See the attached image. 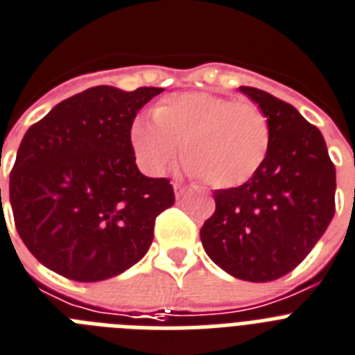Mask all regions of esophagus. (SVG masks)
<instances>
[{
  "label": "esophagus",
  "mask_w": 355,
  "mask_h": 355,
  "mask_svg": "<svg viewBox=\"0 0 355 355\" xmlns=\"http://www.w3.org/2000/svg\"><path fill=\"white\" fill-rule=\"evenodd\" d=\"M174 192H175V198L181 199V198H183V196H187V193L190 192V189H189V187H187V184H183V183H174Z\"/></svg>",
  "instance_id": "obj_1"
}]
</instances>
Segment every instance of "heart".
<instances>
[{"label":"heart","mask_w":355,"mask_h":355,"mask_svg":"<svg viewBox=\"0 0 355 355\" xmlns=\"http://www.w3.org/2000/svg\"><path fill=\"white\" fill-rule=\"evenodd\" d=\"M131 144L148 174L174 165L183 145L190 171L205 183L235 189L264 165L271 129L264 111L250 100L180 93L154 109V120L135 122Z\"/></svg>","instance_id":"1"}]
</instances>
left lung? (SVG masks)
Returning <instances> with one entry per match:
<instances>
[{
    "label": "left lung",
    "mask_w": 355,
    "mask_h": 355,
    "mask_svg": "<svg viewBox=\"0 0 355 355\" xmlns=\"http://www.w3.org/2000/svg\"><path fill=\"white\" fill-rule=\"evenodd\" d=\"M241 91L264 111L271 144L264 165L241 187L215 190L202 248L232 277L271 282L311 253L336 211V166L323 135L295 107L257 87Z\"/></svg>",
    "instance_id": "8db88e82"
}]
</instances>
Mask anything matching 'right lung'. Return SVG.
I'll return each mask as SVG.
<instances>
[{
    "label": "right lung",
    "mask_w": 355,
    "mask_h": 355,
    "mask_svg": "<svg viewBox=\"0 0 355 355\" xmlns=\"http://www.w3.org/2000/svg\"><path fill=\"white\" fill-rule=\"evenodd\" d=\"M162 91L89 87L23 136L8 190L14 223L30 253L60 277L98 282L135 266L156 217L174 205L171 180L141 174L131 144L136 114Z\"/></svg>",
    "instance_id": "add662e5"
}]
</instances>
